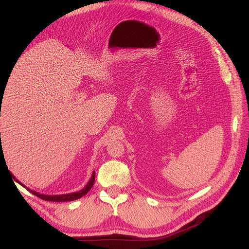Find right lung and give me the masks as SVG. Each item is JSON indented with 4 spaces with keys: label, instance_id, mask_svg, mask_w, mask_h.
<instances>
[{
    "label": "right lung",
    "instance_id": "right-lung-1",
    "mask_svg": "<svg viewBox=\"0 0 249 249\" xmlns=\"http://www.w3.org/2000/svg\"><path fill=\"white\" fill-rule=\"evenodd\" d=\"M2 148L0 149V155L2 154ZM14 178V179L18 183V184H21L22 186H24L23 184L21 183V182H18L15 177H12ZM94 178H95V173L93 171L92 173V176H91V178H90V180H89V182L87 183V185L83 188L82 190H80V191H76V193H72V194H67V195H59V196H47V195H42V194H39V193H36V191H34V190H31V189H29V188H27V187H25L26 188L28 191H30L31 194H34L35 196H39L40 199H42V200H45V201H52V202H69V201H73V200H76V199H80V197H82L83 196H85L89 190L91 189V187L93 186V183H94Z\"/></svg>",
    "mask_w": 249,
    "mask_h": 249
}]
</instances>
